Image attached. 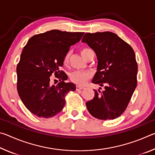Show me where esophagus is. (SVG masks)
<instances>
[{
  "instance_id": "esophagus-1",
  "label": "esophagus",
  "mask_w": 155,
  "mask_h": 155,
  "mask_svg": "<svg viewBox=\"0 0 155 155\" xmlns=\"http://www.w3.org/2000/svg\"><path fill=\"white\" fill-rule=\"evenodd\" d=\"M84 87H81V86H78L77 85V87H76V90H77V91H79V90H83Z\"/></svg>"
}]
</instances>
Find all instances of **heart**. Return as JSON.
<instances>
[{
    "instance_id": "b5f03b06",
    "label": "heart",
    "mask_w": 155,
    "mask_h": 155,
    "mask_svg": "<svg viewBox=\"0 0 155 155\" xmlns=\"http://www.w3.org/2000/svg\"><path fill=\"white\" fill-rule=\"evenodd\" d=\"M91 50L89 48H83L81 51V53L82 54V56L86 59L88 55L89 52H90ZM70 56V52H68L65 54L64 58V64L68 65L69 63ZM91 77V74L90 72H84V71H74L72 73H70V78L73 83H74L77 85H83L86 81H87L89 78Z\"/></svg>"
}]
</instances>
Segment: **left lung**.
Here are the masks:
<instances>
[{
  "label": "left lung",
  "instance_id": "8db88e82",
  "mask_svg": "<svg viewBox=\"0 0 155 155\" xmlns=\"http://www.w3.org/2000/svg\"><path fill=\"white\" fill-rule=\"evenodd\" d=\"M82 42L94 50L98 59L91 82L104 89L103 91L94 90V98L86 103L88 111L99 120L117 118L127 109L137 87V64L134 51L109 31L85 33Z\"/></svg>",
  "mask_w": 155,
  "mask_h": 155
}]
</instances>
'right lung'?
Returning a JSON list of instances; mask_svg holds the SVG:
<instances>
[{"instance_id":"obj_1","label":"right lung","mask_w":155,"mask_h":155,"mask_svg":"<svg viewBox=\"0 0 155 155\" xmlns=\"http://www.w3.org/2000/svg\"><path fill=\"white\" fill-rule=\"evenodd\" d=\"M83 32L51 30L28 40L16 68L17 90L21 101L33 114L49 118L64 108L65 96L75 91L73 83H65L68 76L60 70L70 46L81 40ZM55 74L60 80L52 85Z\"/></svg>"}]
</instances>
